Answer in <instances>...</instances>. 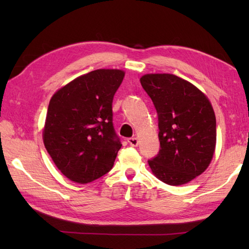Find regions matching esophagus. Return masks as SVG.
I'll return each instance as SVG.
<instances>
[{
	"label": "esophagus",
	"instance_id": "obj_1",
	"mask_svg": "<svg viewBox=\"0 0 249 249\" xmlns=\"http://www.w3.org/2000/svg\"><path fill=\"white\" fill-rule=\"evenodd\" d=\"M127 142L131 146H137V145H138V139L135 138V137H131V138H128Z\"/></svg>",
	"mask_w": 249,
	"mask_h": 249
}]
</instances>
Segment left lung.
Wrapping results in <instances>:
<instances>
[{"label":"left lung","mask_w":249,"mask_h":249,"mask_svg":"<svg viewBox=\"0 0 249 249\" xmlns=\"http://www.w3.org/2000/svg\"><path fill=\"white\" fill-rule=\"evenodd\" d=\"M158 116V154L147 160L161 182L178 186L200 176L212 160L216 118L208 97L194 84L171 73L140 79Z\"/></svg>","instance_id":"left-lung-1"}]
</instances>
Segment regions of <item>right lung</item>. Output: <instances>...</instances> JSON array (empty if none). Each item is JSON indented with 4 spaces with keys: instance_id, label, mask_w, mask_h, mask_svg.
<instances>
[{
    "instance_id": "add662e5",
    "label": "right lung",
    "mask_w": 249,
    "mask_h": 249,
    "mask_svg": "<svg viewBox=\"0 0 249 249\" xmlns=\"http://www.w3.org/2000/svg\"><path fill=\"white\" fill-rule=\"evenodd\" d=\"M119 70H96L76 78L52 96L44 144L57 169L86 184L108 173L121 149L112 102L124 78Z\"/></svg>"
}]
</instances>
